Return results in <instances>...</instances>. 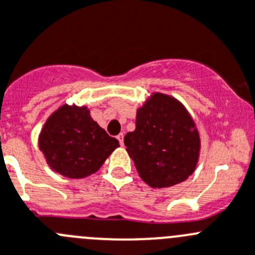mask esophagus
Returning <instances> with one entry per match:
<instances>
[{
    "label": "esophagus",
    "instance_id": "34e87169",
    "mask_svg": "<svg viewBox=\"0 0 255 255\" xmlns=\"http://www.w3.org/2000/svg\"><path fill=\"white\" fill-rule=\"evenodd\" d=\"M123 137H125V134H123V133H119L118 136H117V138H118L119 143L121 144H123Z\"/></svg>",
    "mask_w": 255,
    "mask_h": 255
}]
</instances>
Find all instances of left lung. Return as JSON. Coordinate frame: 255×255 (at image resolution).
<instances>
[{
    "label": "left lung",
    "mask_w": 255,
    "mask_h": 255,
    "mask_svg": "<svg viewBox=\"0 0 255 255\" xmlns=\"http://www.w3.org/2000/svg\"><path fill=\"white\" fill-rule=\"evenodd\" d=\"M125 144L142 180L152 188H167L194 173L201 138L182 103L153 93L137 109L136 129L126 134Z\"/></svg>",
    "instance_id": "left-lung-1"
}]
</instances>
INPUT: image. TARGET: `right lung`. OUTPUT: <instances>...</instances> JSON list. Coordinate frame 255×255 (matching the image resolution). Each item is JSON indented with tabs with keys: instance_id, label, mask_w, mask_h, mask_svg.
<instances>
[{
	"instance_id": "right-lung-1",
	"label": "right lung",
	"mask_w": 255,
	"mask_h": 255,
	"mask_svg": "<svg viewBox=\"0 0 255 255\" xmlns=\"http://www.w3.org/2000/svg\"><path fill=\"white\" fill-rule=\"evenodd\" d=\"M38 142L50 169L70 179L96 173L119 147L118 139L91 118L88 107L75 104H63L50 114Z\"/></svg>"
}]
</instances>
